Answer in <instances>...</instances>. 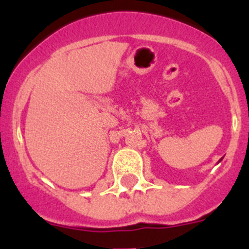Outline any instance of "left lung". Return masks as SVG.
I'll return each mask as SVG.
<instances>
[{
  "mask_svg": "<svg viewBox=\"0 0 249 249\" xmlns=\"http://www.w3.org/2000/svg\"><path fill=\"white\" fill-rule=\"evenodd\" d=\"M221 160H222V158H221ZM221 160H218V162H221Z\"/></svg>",
  "mask_w": 249,
  "mask_h": 249,
  "instance_id": "1",
  "label": "left lung"
}]
</instances>
